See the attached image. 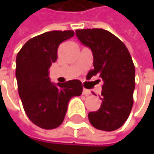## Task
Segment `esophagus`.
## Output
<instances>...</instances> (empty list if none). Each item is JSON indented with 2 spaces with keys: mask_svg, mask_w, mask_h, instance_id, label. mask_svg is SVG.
I'll return each mask as SVG.
<instances>
[{
  "mask_svg": "<svg viewBox=\"0 0 154 154\" xmlns=\"http://www.w3.org/2000/svg\"><path fill=\"white\" fill-rule=\"evenodd\" d=\"M90 94H91V91H90V90L85 89V88L83 89V94H84V95H89Z\"/></svg>",
  "mask_w": 154,
  "mask_h": 154,
  "instance_id": "esophagus-1",
  "label": "esophagus"
}]
</instances>
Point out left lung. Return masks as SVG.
Returning <instances> with one entry per match:
<instances>
[{"label": "left lung", "mask_w": 154, "mask_h": 154, "mask_svg": "<svg viewBox=\"0 0 154 154\" xmlns=\"http://www.w3.org/2000/svg\"><path fill=\"white\" fill-rule=\"evenodd\" d=\"M78 40L89 47L94 56V69L87 77L99 75L103 81L102 104L89 112L90 123L97 129L113 131L124 125L133 106L135 66L126 45L114 35L102 28L77 29Z\"/></svg>", "instance_id": "8db88e82"}]
</instances>
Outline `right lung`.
I'll list each match as a JSON object with an SVG mask.
<instances>
[{"label": "right lung", "instance_id": "right-lung-1", "mask_svg": "<svg viewBox=\"0 0 154 154\" xmlns=\"http://www.w3.org/2000/svg\"><path fill=\"white\" fill-rule=\"evenodd\" d=\"M74 31H51L28 40L16 59L18 94L29 119L39 128L53 129L64 120L69 100L82 94L79 80L53 84L49 69L58 56L59 45Z\"/></svg>", "mask_w": 154, "mask_h": 154}]
</instances>
